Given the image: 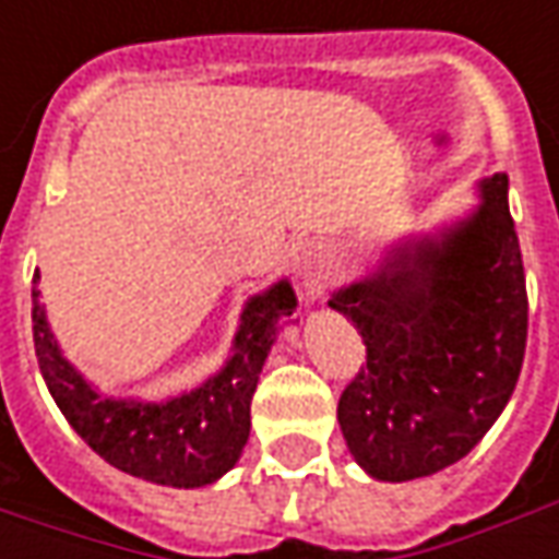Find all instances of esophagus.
I'll return each instance as SVG.
<instances>
[{"mask_svg": "<svg viewBox=\"0 0 559 559\" xmlns=\"http://www.w3.org/2000/svg\"><path fill=\"white\" fill-rule=\"evenodd\" d=\"M305 276H308V280H317V276H320V264H317V258L305 264Z\"/></svg>", "mask_w": 559, "mask_h": 559, "instance_id": "34e87169", "label": "esophagus"}]
</instances>
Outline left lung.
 I'll use <instances>...</instances> for the list:
<instances>
[{
	"label": "left lung",
	"mask_w": 559,
	"mask_h": 559,
	"mask_svg": "<svg viewBox=\"0 0 559 559\" xmlns=\"http://www.w3.org/2000/svg\"><path fill=\"white\" fill-rule=\"evenodd\" d=\"M330 308L352 317L367 348L338 397L355 461L373 479L407 483L466 457L501 417L526 355V270L507 174L485 180L469 221L395 248Z\"/></svg>",
	"instance_id": "left-lung-1"
}]
</instances>
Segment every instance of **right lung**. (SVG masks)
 Masks as SVG:
<instances>
[{"instance_id":"right-lung-1","label":"right lung","mask_w":559,"mask_h":559,"mask_svg":"<svg viewBox=\"0 0 559 559\" xmlns=\"http://www.w3.org/2000/svg\"><path fill=\"white\" fill-rule=\"evenodd\" d=\"M33 273V345L39 373L58 411L102 461L145 483L199 488L233 469L251 429V395L280 320L295 311V292L283 280L254 295L242 311L233 357L214 379L167 404L98 397L61 357L39 305Z\"/></svg>"}]
</instances>
